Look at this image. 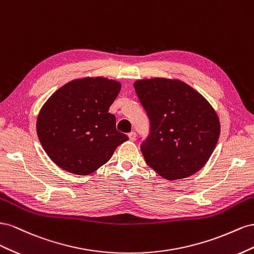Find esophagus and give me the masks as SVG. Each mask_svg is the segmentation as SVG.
<instances>
[{
  "mask_svg": "<svg viewBox=\"0 0 254 254\" xmlns=\"http://www.w3.org/2000/svg\"><path fill=\"white\" fill-rule=\"evenodd\" d=\"M128 138L131 141H134L136 139V133L135 132H131L128 134Z\"/></svg>",
  "mask_w": 254,
  "mask_h": 254,
  "instance_id": "obj_1",
  "label": "esophagus"
}]
</instances>
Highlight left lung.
<instances>
[{
  "mask_svg": "<svg viewBox=\"0 0 254 254\" xmlns=\"http://www.w3.org/2000/svg\"><path fill=\"white\" fill-rule=\"evenodd\" d=\"M134 88L150 119L151 133L140 144L146 163L167 180L203 168L220 135L219 118L208 101L180 79H138Z\"/></svg>",
  "mask_w": 254,
  "mask_h": 254,
  "instance_id": "left-lung-1",
  "label": "left lung"
}]
</instances>
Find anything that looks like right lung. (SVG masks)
I'll return each mask as SVG.
<instances>
[{"label":"right lung","mask_w":254,"mask_h":254,"mask_svg":"<svg viewBox=\"0 0 254 254\" xmlns=\"http://www.w3.org/2000/svg\"><path fill=\"white\" fill-rule=\"evenodd\" d=\"M121 83L103 76L83 77L62 86L43 104L36 129L48 156L62 169L87 176L110 161L128 137L108 113Z\"/></svg>","instance_id":"obj_1"}]
</instances>
